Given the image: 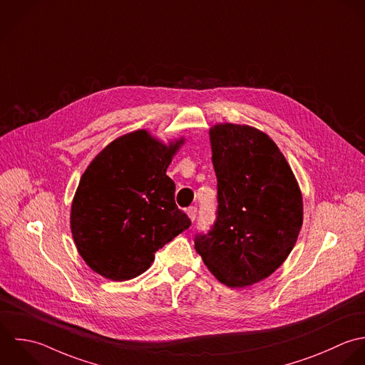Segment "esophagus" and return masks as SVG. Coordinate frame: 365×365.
<instances>
[{
    "instance_id": "1",
    "label": "esophagus",
    "mask_w": 365,
    "mask_h": 365,
    "mask_svg": "<svg viewBox=\"0 0 365 365\" xmlns=\"http://www.w3.org/2000/svg\"><path fill=\"white\" fill-rule=\"evenodd\" d=\"M197 212H198L197 207H190V208L187 210V215H188V218H190L191 221H195V218H197Z\"/></svg>"
}]
</instances>
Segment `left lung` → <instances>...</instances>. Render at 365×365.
I'll return each instance as SVG.
<instances>
[{"label":"left lung","instance_id":"left-lung-1","mask_svg":"<svg viewBox=\"0 0 365 365\" xmlns=\"http://www.w3.org/2000/svg\"><path fill=\"white\" fill-rule=\"evenodd\" d=\"M218 181L217 221L194 242L210 272L230 287L270 276L289 256L303 224L294 174L274 141L241 124L210 130Z\"/></svg>","mask_w":365,"mask_h":365}]
</instances>
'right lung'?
Masks as SVG:
<instances>
[{
	"label": "right lung",
	"instance_id": "1",
	"mask_svg": "<svg viewBox=\"0 0 365 365\" xmlns=\"http://www.w3.org/2000/svg\"><path fill=\"white\" fill-rule=\"evenodd\" d=\"M182 143L167 145L137 130L113 140L89 164L72 201L71 230L92 270L116 282L137 277L160 247L190 228L165 174Z\"/></svg>",
	"mask_w": 365,
	"mask_h": 365
}]
</instances>
